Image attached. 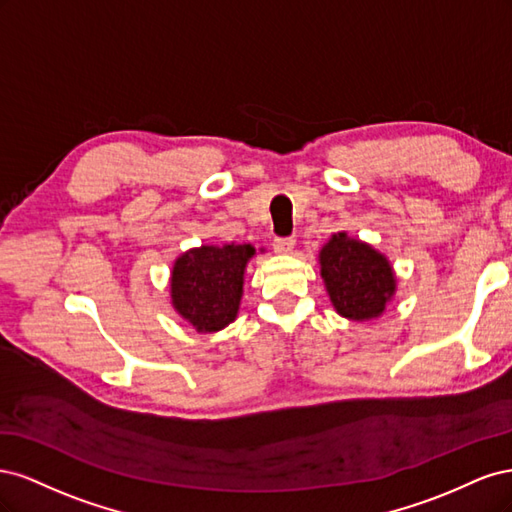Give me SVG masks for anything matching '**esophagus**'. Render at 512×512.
Returning <instances> with one entry per match:
<instances>
[{"label":"esophagus","instance_id":"34e87169","mask_svg":"<svg viewBox=\"0 0 512 512\" xmlns=\"http://www.w3.org/2000/svg\"><path fill=\"white\" fill-rule=\"evenodd\" d=\"M273 250H275V254H282V256L292 254V250H294V239H292V237L275 239V241H273Z\"/></svg>","mask_w":512,"mask_h":512}]
</instances>
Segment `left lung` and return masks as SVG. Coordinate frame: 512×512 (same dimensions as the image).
Instances as JSON below:
<instances>
[{
    "mask_svg": "<svg viewBox=\"0 0 512 512\" xmlns=\"http://www.w3.org/2000/svg\"><path fill=\"white\" fill-rule=\"evenodd\" d=\"M318 265L335 312L352 322L380 318L397 292L391 260L348 232L331 235L318 252Z\"/></svg>",
    "mask_w": 512,
    "mask_h": 512,
    "instance_id": "obj_1",
    "label": "left lung"
}]
</instances>
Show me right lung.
<instances>
[{"mask_svg": "<svg viewBox=\"0 0 512 512\" xmlns=\"http://www.w3.org/2000/svg\"><path fill=\"white\" fill-rule=\"evenodd\" d=\"M256 256L250 243L200 245L183 252L170 271V303L198 333H215L237 320L247 262Z\"/></svg>", "mask_w": 512, "mask_h": 512, "instance_id": "obj_1", "label": "right lung"}]
</instances>
